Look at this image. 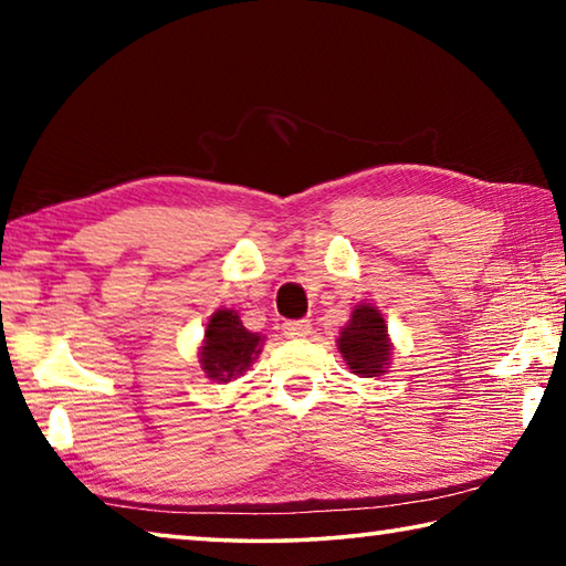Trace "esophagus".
Returning <instances> with one entry per match:
<instances>
[{"instance_id": "obj_1", "label": "esophagus", "mask_w": 566, "mask_h": 566, "mask_svg": "<svg viewBox=\"0 0 566 566\" xmlns=\"http://www.w3.org/2000/svg\"><path fill=\"white\" fill-rule=\"evenodd\" d=\"M282 332H284V337H290V339H304L312 334V324L310 322H284Z\"/></svg>"}]
</instances>
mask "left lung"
<instances>
[{
  "label": "left lung",
  "mask_w": 566,
  "mask_h": 566,
  "mask_svg": "<svg viewBox=\"0 0 566 566\" xmlns=\"http://www.w3.org/2000/svg\"><path fill=\"white\" fill-rule=\"evenodd\" d=\"M337 349L352 375L381 377L391 364V337L375 304H354L349 322L339 329Z\"/></svg>",
  "instance_id": "8db88e82"
}]
</instances>
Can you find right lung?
Listing matches in <instances>:
<instances>
[{"label": "right lung", "mask_w": 566, "mask_h": 566, "mask_svg": "<svg viewBox=\"0 0 566 566\" xmlns=\"http://www.w3.org/2000/svg\"><path fill=\"white\" fill-rule=\"evenodd\" d=\"M264 339L262 334L249 332L234 310L222 306L212 312L205 327V339L199 344L202 371L219 385L242 377L262 354Z\"/></svg>", "instance_id": "obj_1"}]
</instances>
